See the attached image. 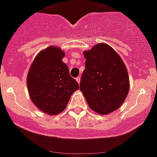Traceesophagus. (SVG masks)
<instances>
[{
  "instance_id": "obj_1",
  "label": "esophagus",
  "mask_w": 157,
  "mask_h": 157,
  "mask_svg": "<svg viewBox=\"0 0 157 157\" xmlns=\"http://www.w3.org/2000/svg\"><path fill=\"white\" fill-rule=\"evenodd\" d=\"M76 81L78 82V84H80V82H81V76H78V77H76Z\"/></svg>"
}]
</instances>
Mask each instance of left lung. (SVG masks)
Here are the masks:
<instances>
[{
	"mask_svg": "<svg viewBox=\"0 0 157 157\" xmlns=\"http://www.w3.org/2000/svg\"><path fill=\"white\" fill-rule=\"evenodd\" d=\"M83 53L86 60L80 90L88 105L99 114L114 112L129 93L126 65L120 56L106 43L96 44Z\"/></svg>",
	"mask_w": 157,
	"mask_h": 157,
	"instance_id": "left-lung-1",
	"label": "left lung"
}]
</instances>
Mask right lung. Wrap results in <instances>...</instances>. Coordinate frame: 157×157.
Wrapping results in <instances>:
<instances>
[{
	"mask_svg": "<svg viewBox=\"0 0 157 157\" xmlns=\"http://www.w3.org/2000/svg\"><path fill=\"white\" fill-rule=\"evenodd\" d=\"M65 53L56 46L39 52L27 74V89L31 101L41 111L56 115L67 106L72 94L79 89L62 61Z\"/></svg>",
	"mask_w": 157,
	"mask_h": 157,
	"instance_id": "add662e5",
	"label": "right lung"
}]
</instances>
